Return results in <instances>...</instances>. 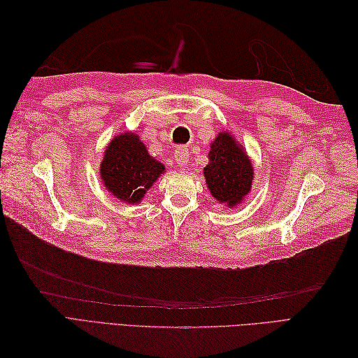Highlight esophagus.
Returning <instances> with one entry per match:
<instances>
[{
  "instance_id": "1",
  "label": "esophagus",
  "mask_w": 358,
  "mask_h": 358,
  "mask_svg": "<svg viewBox=\"0 0 358 358\" xmlns=\"http://www.w3.org/2000/svg\"><path fill=\"white\" fill-rule=\"evenodd\" d=\"M189 158V152L185 146H178L175 150V159H176V164L180 167H185L187 162Z\"/></svg>"
}]
</instances>
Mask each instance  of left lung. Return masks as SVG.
<instances>
[{
  "label": "left lung",
  "mask_w": 358,
  "mask_h": 358,
  "mask_svg": "<svg viewBox=\"0 0 358 358\" xmlns=\"http://www.w3.org/2000/svg\"><path fill=\"white\" fill-rule=\"evenodd\" d=\"M206 185L213 199L234 208L252 188L254 167L242 145L230 133H220L209 150V164L203 169Z\"/></svg>",
  "instance_id": "8db88e82"
}]
</instances>
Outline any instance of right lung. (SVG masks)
<instances>
[{"mask_svg":"<svg viewBox=\"0 0 358 358\" xmlns=\"http://www.w3.org/2000/svg\"><path fill=\"white\" fill-rule=\"evenodd\" d=\"M164 170V164L149 155L138 136L127 131L113 137L107 145L100 166V179L115 199L137 204Z\"/></svg>","mask_w":358,"mask_h":358,"instance_id":"right-lung-1","label":"right lung"}]
</instances>
